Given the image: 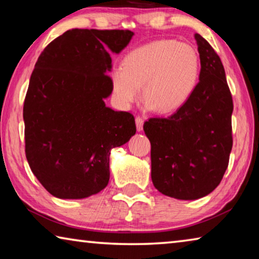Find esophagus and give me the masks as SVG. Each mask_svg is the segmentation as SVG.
Listing matches in <instances>:
<instances>
[{"label": "esophagus", "instance_id": "esophagus-1", "mask_svg": "<svg viewBox=\"0 0 259 259\" xmlns=\"http://www.w3.org/2000/svg\"><path fill=\"white\" fill-rule=\"evenodd\" d=\"M143 125H144V119L140 116L136 117V126H137V130L138 131H142L143 130Z\"/></svg>", "mask_w": 259, "mask_h": 259}]
</instances>
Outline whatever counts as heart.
I'll return each instance as SVG.
<instances>
[{
	"label": "heart",
	"mask_w": 259,
	"mask_h": 259,
	"mask_svg": "<svg viewBox=\"0 0 259 259\" xmlns=\"http://www.w3.org/2000/svg\"><path fill=\"white\" fill-rule=\"evenodd\" d=\"M200 74V58L187 43L160 40L136 48L125 56L123 66L113 69V89L123 105L140 95L159 113L175 111L194 90Z\"/></svg>",
	"instance_id": "obj_1"
}]
</instances>
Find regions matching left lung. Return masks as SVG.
I'll return each instance as SVG.
<instances>
[{"instance_id":"obj_1","label":"left lung","mask_w":259,"mask_h":259,"mask_svg":"<svg viewBox=\"0 0 259 259\" xmlns=\"http://www.w3.org/2000/svg\"><path fill=\"white\" fill-rule=\"evenodd\" d=\"M194 37L199 83L176 113L144 123L151 142L152 182L162 194L179 200L211 193L222 182L233 146V100L224 66L207 40L198 33Z\"/></svg>"}]
</instances>
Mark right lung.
<instances>
[{"label": "right lung", "instance_id": "1", "mask_svg": "<svg viewBox=\"0 0 259 259\" xmlns=\"http://www.w3.org/2000/svg\"><path fill=\"white\" fill-rule=\"evenodd\" d=\"M129 29H72L48 45L24 102L25 153L35 177L56 198L83 199L109 181V154L136 134L129 112L106 107L111 54L128 46Z\"/></svg>", "mask_w": 259, "mask_h": 259}]
</instances>
